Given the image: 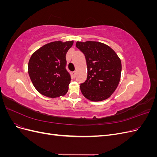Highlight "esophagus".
Masks as SVG:
<instances>
[{"label":"esophagus","instance_id":"34e87169","mask_svg":"<svg viewBox=\"0 0 157 157\" xmlns=\"http://www.w3.org/2000/svg\"><path fill=\"white\" fill-rule=\"evenodd\" d=\"M72 74L73 75V77H76V74H77V72H76V71H73V72L72 73Z\"/></svg>","mask_w":157,"mask_h":157}]
</instances>
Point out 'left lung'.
I'll list each match as a JSON object with an SVG mask.
<instances>
[{
    "instance_id": "1",
    "label": "left lung",
    "mask_w": 157,
    "mask_h": 157,
    "mask_svg": "<svg viewBox=\"0 0 157 157\" xmlns=\"http://www.w3.org/2000/svg\"><path fill=\"white\" fill-rule=\"evenodd\" d=\"M76 46L83 52L88 67L87 80L80 84L83 96L92 101L110 98L121 77L119 57L111 47L96 41H77Z\"/></svg>"
}]
</instances>
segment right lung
Returning a JSON list of instances; mask_svg holds the SVG:
<instances>
[{"mask_svg":"<svg viewBox=\"0 0 157 157\" xmlns=\"http://www.w3.org/2000/svg\"><path fill=\"white\" fill-rule=\"evenodd\" d=\"M73 42H51L32 54L28 73L33 86L43 96L56 98L67 93L71 77L65 69V56Z\"/></svg>","mask_w":157,"mask_h":157,"instance_id":"1","label":"right lung"}]
</instances>
